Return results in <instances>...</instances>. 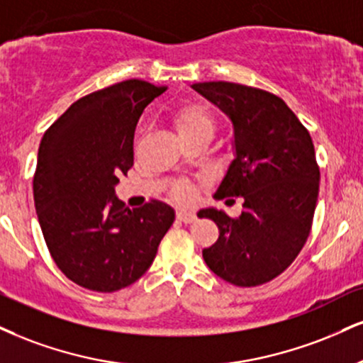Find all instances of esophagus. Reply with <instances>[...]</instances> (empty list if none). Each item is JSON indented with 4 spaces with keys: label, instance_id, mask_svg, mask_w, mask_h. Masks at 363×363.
<instances>
[{
    "label": "esophagus",
    "instance_id": "obj_1",
    "mask_svg": "<svg viewBox=\"0 0 363 363\" xmlns=\"http://www.w3.org/2000/svg\"><path fill=\"white\" fill-rule=\"evenodd\" d=\"M177 220L181 221V223H193L196 220V215L193 211H187V209H179L177 211Z\"/></svg>",
    "mask_w": 363,
    "mask_h": 363
}]
</instances>
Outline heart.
Returning a JSON list of instances; mask_svg holds the SVG:
<instances>
[{
    "instance_id": "obj_1",
    "label": "heart",
    "mask_w": 363,
    "mask_h": 363,
    "mask_svg": "<svg viewBox=\"0 0 363 363\" xmlns=\"http://www.w3.org/2000/svg\"><path fill=\"white\" fill-rule=\"evenodd\" d=\"M172 123L182 140L196 137V135H209L211 137L216 126L215 116L203 104H187V106L179 108L172 115ZM176 196L179 199H187L191 196V187L179 186Z\"/></svg>"
}]
</instances>
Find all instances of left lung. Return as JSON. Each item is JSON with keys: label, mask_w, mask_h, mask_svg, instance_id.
Returning a JSON list of instances; mask_svg holds the SVG:
<instances>
[{"label": "left lung", "mask_w": 363, "mask_h": 363, "mask_svg": "<svg viewBox=\"0 0 363 363\" xmlns=\"http://www.w3.org/2000/svg\"><path fill=\"white\" fill-rule=\"evenodd\" d=\"M193 89L233 123L235 159L215 198L243 199L238 218L216 208L198 213L220 230L203 259L233 286H260L289 267L311 231L320 191L311 135L269 91L226 81L196 82Z\"/></svg>", "instance_id": "obj_1"}]
</instances>
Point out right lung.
Returning a JSON list of instances; mask_svg holds the SVG:
<instances>
[{
    "instance_id": "right-lung-1",
    "label": "right lung",
    "mask_w": 363,
    "mask_h": 363,
    "mask_svg": "<svg viewBox=\"0 0 363 363\" xmlns=\"http://www.w3.org/2000/svg\"><path fill=\"white\" fill-rule=\"evenodd\" d=\"M165 89L118 82L77 99L43 133L35 209L52 259L77 286L115 292L138 281L174 223L162 201L130 209L115 193L133 165L138 118Z\"/></svg>"
}]
</instances>
